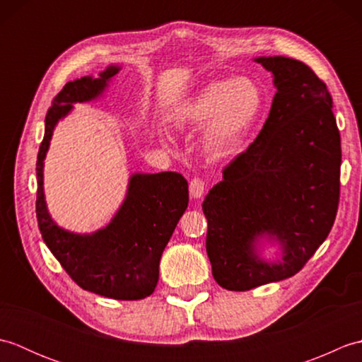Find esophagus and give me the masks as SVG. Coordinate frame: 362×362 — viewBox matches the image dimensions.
Wrapping results in <instances>:
<instances>
[{
  "instance_id": "34e87169",
  "label": "esophagus",
  "mask_w": 362,
  "mask_h": 362,
  "mask_svg": "<svg viewBox=\"0 0 362 362\" xmlns=\"http://www.w3.org/2000/svg\"><path fill=\"white\" fill-rule=\"evenodd\" d=\"M205 189H206V183L202 179H199V177L191 179V182H189V194L193 196L194 199L202 197L204 193H205Z\"/></svg>"
}]
</instances>
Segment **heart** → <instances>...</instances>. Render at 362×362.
Segmentation results:
<instances>
[{
	"label": "heart",
	"instance_id": "1",
	"mask_svg": "<svg viewBox=\"0 0 362 362\" xmlns=\"http://www.w3.org/2000/svg\"><path fill=\"white\" fill-rule=\"evenodd\" d=\"M264 95L250 78L219 79L205 83L177 110V127L205 126L202 143L213 157L232 152L255 124Z\"/></svg>",
	"mask_w": 362,
	"mask_h": 362
}]
</instances>
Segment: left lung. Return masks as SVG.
Wrapping results in <instances>:
<instances>
[{"instance_id":"1","label":"left lung","mask_w":362,"mask_h":362,"mask_svg":"<svg viewBox=\"0 0 362 362\" xmlns=\"http://www.w3.org/2000/svg\"><path fill=\"white\" fill-rule=\"evenodd\" d=\"M274 74L271 112L247 149L206 194V253L228 291H249L296 275L332 230L341 191V135L327 83L289 57H258ZM271 233L284 261L257 259L252 241Z\"/></svg>"}]
</instances>
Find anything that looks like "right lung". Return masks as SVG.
I'll list each match as a JSON object with an SVG mask.
<instances>
[{"mask_svg":"<svg viewBox=\"0 0 362 362\" xmlns=\"http://www.w3.org/2000/svg\"><path fill=\"white\" fill-rule=\"evenodd\" d=\"M118 70L109 66L98 79L83 76L54 96L37 156L35 213L45 244L76 284L115 300H140L156 289L161 253L188 206L185 177L179 173L135 174L117 216L105 228L86 236L54 224L43 196V160L54 126L71 110L73 103L90 101L101 93Z\"/></svg>","mask_w":362,"mask_h":362,"instance_id":"obj_1","label":"right lung"}]
</instances>
